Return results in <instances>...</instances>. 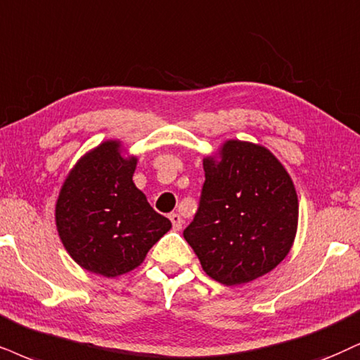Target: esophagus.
Segmentation results:
<instances>
[{
	"label": "esophagus",
	"mask_w": 360,
	"mask_h": 360,
	"mask_svg": "<svg viewBox=\"0 0 360 360\" xmlns=\"http://www.w3.org/2000/svg\"><path fill=\"white\" fill-rule=\"evenodd\" d=\"M168 219L172 220V225H173V230H181V225H184V219H181L180 214H170Z\"/></svg>",
	"instance_id": "esophagus-1"
}]
</instances>
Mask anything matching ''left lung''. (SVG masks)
Wrapping results in <instances>:
<instances>
[{
  "label": "left lung",
  "mask_w": 360,
  "mask_h": 360,
  "mask_svg": "<svg viewBox=\"0 0 360 360\" xmlns=\"http://www.w3.org/2000/svg\"><path fill=\"white\" fill-rule=\"evenodd\" d=\"M200 207L184 230L208 277L224 285L269 274L294 245L299 198L281 160L264 145L225 140L203 158Z\"/></svg>",
  "instance_id": "obj_1"
}]
</instances>
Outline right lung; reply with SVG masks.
Returning <instances> with one entry per match:
<instances>
[{
	"mask_svg": "<svg viewBox=\"0 0 360 360\" xmlns=\"http://www.w3.org/2000/svg\"><path fill=\"white\" fill-rule=\"evenodd\" d=\"M139 158L101 141L75 163L55 205L60 240L82 269L113 278L136 269L172 229L133 184Z\"/></svg>",
	"mask_w": 360,
	"mask_h": 360,
	"instance_id": "right-lung-1",
	"label": "right lung"
}]
</instances>
